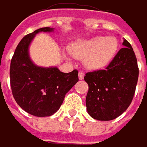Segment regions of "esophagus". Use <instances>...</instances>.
I'll return each instance as SVG.
<instances>
[{
	"label": "esophagus",
	"instance_id": "obj_1",
	"mask_svg": "<svg viewBox=\"0 0 147 147\" xmlns=\"http://www.w3.org/2000/svg\"><path fill=\"white\" fill-rule=\"evenodd\" d=\"M84 77H85V74H84L83 72H80V73H79V79H80V80H83Z\"/></svg>",
	"mask_w": 147,
	"mask_h": 147
}]
</instances>
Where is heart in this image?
Segmentation results:
<instances>
[{
  "label": "heart",
  "instance_id": "heart-1",
  "mask_svg": "<svg viewBox=\"0 0 147 147\" xmlns=\"http://www.w3.org/2000/svg\"><path fill=\"white\" fill-rule=\"evenodd\" d=\"M119 48L118 40L114 37L97 36L89 39H80L69 46V52L85 66L93 71L106 67L115 58Z\"/></svg>",
  "mask_w": 147,
  "mask_h": 147
}]
</instances>
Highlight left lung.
Here are the masks:
<instances>
[{
    "mask_svg": "<svg viewBox=\"0 0 147 147\" xmlns=\"http://www.w3.org/2000/svg\"><path fill=\"white\" fill-rule=\"evenodd\" d=\"M122 45L105 70L87 73L84 77L89 90L86 98L88 114L98 121H110L130 105L139 77L137 59L131 44Z\"/></svg>",
    "mask_w": 147,
    "mask_h": 147,
    "instance_id": "8db88e82",
    "label": "left lung"
}]
</instances>
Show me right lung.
<instances>
[{"label": "right lung", "mask_w": 147, "mask_h": 147, "mask_svg": "<svg viewBox=\"0 0 147 147\" xmlns=\"http://www.w3.org/2000/svg\"><path fill=\"white\" fill-rule=\"evenodd\" d=\"M43 27L25 36L18 44L10 65L13 96L21 109L38 116H50L60 109L65 95L79 81L78 71L62 73L56 67H40L30 57L29 48L39 32H53Z\"/></svg>", "instance_id": "add662e5"}]
</instances>
